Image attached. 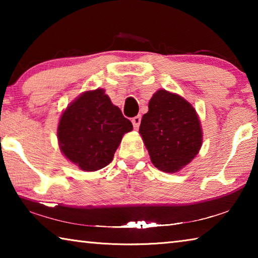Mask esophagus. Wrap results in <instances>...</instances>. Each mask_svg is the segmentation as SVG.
I'll list each match as a JSON object with an SVG mask.
<instances>
[{"label": "esophagus", "mask_w": 258, "mask_h": 258, "mask_svg": "<svg viewBox=\"0 0 258 258\" xmlns=\"http://www.w3.org/2000/svg\"><path fill=\"white\" fill-rule=\"evenodd\" d=\"M140 123H141V116H135V117H133L132 118V124H133V126H134V128L135 130H138L139 128V126H140Z\"/></svg>", "instance_id": "esophagus-1"}]
</instances>
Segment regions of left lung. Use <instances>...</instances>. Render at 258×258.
Masks as SVG:
<instances>
[{
	"mask_svg": "<svg viewBox=\"0 0 258 258\" xmlns=\"http://www.w3.org/2000/svg\"><path fill=\"white\" fill-rule=\"evenodd\" d=\"M150 159L160 171L176 173L198 154L203 131L196 109L178 94L159 90L139 130Z\"/></svg>",
	"mask_w": 258,
	"mask_h": 258,
	"instance_id": "left-lung-1",
	"label": "left lung"
}]
</instances>
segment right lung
I'll return each instance as SVG.
<instances>
[{
  "instance_id": "obj_1",
  "label": "right lung",
  "mask_w": 258,
  "mask_h": 258,
  "mask_svg": "<svg viewBox=\"0 0 258 258\" xmlns=\"http://www.w3.org/2000/svg\"><path fill=\"white\" fill-rule=\"evenodd\" d=\"M133 130L104 90L86 91L69 104L58 125L59 147L82 171L94 172L111 163L123 135Z\"/></svg>"
}]
</instances>
